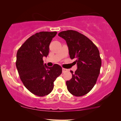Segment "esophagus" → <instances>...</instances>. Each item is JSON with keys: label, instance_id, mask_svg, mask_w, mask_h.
Segmentation results:
<instances>
[{"label": "esophagus", "instance_id": "34e87169", "mask_svg": "<svg viewBox=\"0 0 121 121\" xmlns=\"http://www.w3.org/2000/svg\"><path fill=\"white\" fill-rule=\"evenodd\" d=\"M68 69H65V68H62V72L63 73H65L66 72H67Z\"/></svg>", "mask_w": 121, "mask_h": 121}]
</instances>
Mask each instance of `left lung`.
<instances>
[{
    "label": "left lung",
    "instance_id": "obj_1",
    "mask_svg": "<svg viewBox=\"0 0 121 121\" xmlns=\"http://www.w3.org/2000/svg\"><path fill=\"white\" fill-rule=\"evenodd\" d=\"M58 36L65 40L70 58L75 59L78 67L75 73L70 71L72 78L66 82L68 90L75 96L85 95L93 88L100 74L99 49L90 39L76 31H62Z\"/></svg>",
    "mask_w": 121,
    "mask_h": 121
}]
</instances>
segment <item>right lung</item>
<instances>
[{
    "label": "right lung",
    "mask_w": 121,
    "mask_h": 121,
    "mask_svg": "<svg viewBox=\"0 0 121 121\" xmlns=\"http://www.w3.org/2000/svg\"><path fill=\"white\" fill-rule=\"evenodd\" d=\"M57 32L43 31L29 37L18 49L16 66L21 80L34 95L44 96L53 90L54 82L62 74V68L55 64L48 67L43 57L49 53V46Z\"/></svg>",
    "instance_id": "obj_1"
}]
</instances>
